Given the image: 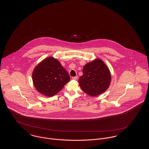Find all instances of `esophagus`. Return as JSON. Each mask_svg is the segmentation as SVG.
Instances as JSON below:
<instances>
[{
    "instance_id": "esophagus-1",
    "label": "esophagus",
    "mask_w": 149,
    "mask_h": 149,
    "mask_svg": "<svg viewBox=\"0 0 149 149\" xmlns=\"http://www.w3.org/2000/svg\"><path fill=\"white\" fill-rule=\"evenodd\" d=\"M72 80H77L78 79V77H74L72 78Z\"/></svg>"
}]
</instances>
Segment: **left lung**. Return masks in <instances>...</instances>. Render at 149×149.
<instances>
[{
  "label": "left lung",
  "mask_w": 149,
  "mask_h": 149,
  "mask_svg": "<svg viewBox=\"0 0 149 149\" xmlns=\"http://www.w3.org/2000/svg\"><path fill=\"white\" fill-rule=\"evenodd\" d=\"M83 74L79 79L82 90L90 96H97L104 92L111 84V72L106 64L100 59H95L86 64Z\"/></svg>",
  "instance_id": "left-lung-1"
}]
</instances>
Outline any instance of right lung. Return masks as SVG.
Segmentation results:
<instances>
[{
  "label": "right lung",
  "mask_w": 149,
  "mask_h": 149,
  "mask_svg": "<svg viewBox=\"0 0 149 149\" xmlns=\"http://www.w3.org/2000/svg\"><path fill=\"white\" fill-rule=\"evenodd\" d=\"M70 78L56 58L49 57L36 66L32 80L36 90L42 94L52 97L59 92Z\"/></svg>",
  "instance_id": "obj_1"
}]
</instances>
